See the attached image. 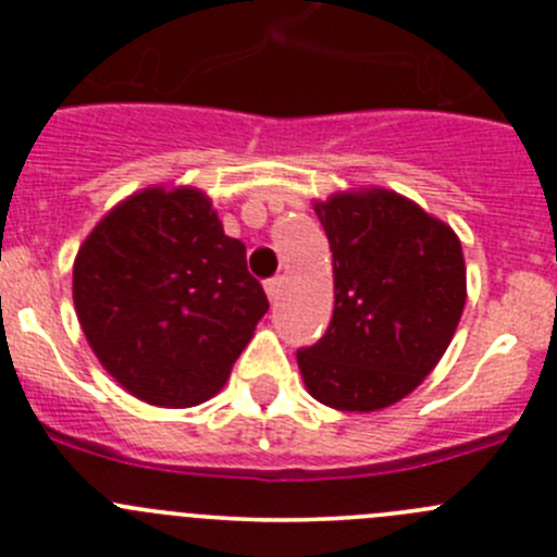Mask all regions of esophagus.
Wrapping results in <instances>:
<instances>
[{
	"label": "esophagus",
	"instance_id": "1",
	"mask_svg": "<svg viewBox=\"0 0 557 557\" xmlns=\"http://www.w3.org/2000/svg\"><path fill=\"white\" fill-rule=\"evenodd\" d=\"M280 290H283V277L269 280V283H267V294H269V299H272V302H277V299H280Z\"/></svg>",
	"mask_w": 557,
	"mask_h": 557
}]
</instances>
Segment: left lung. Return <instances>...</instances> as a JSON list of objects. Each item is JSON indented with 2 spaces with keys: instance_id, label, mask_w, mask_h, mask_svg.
<instances>
[{
  "instance_id": "obj_1",
  "label": "left lung",
  "mask_w": 557,
  "mask_h": 557,
  "mask_svg": "<svg viewBox=\"0 0 557 557\" xmlns=\"http://www.w3.org/2000/svg\"><path fill=\"white\" fill-rule=\"evenodd\" d=\"M332 249L326 335L296 351L310 396L337 412L407 398L443 360L467 302L461 242L409 197L382 186L313 200Z\"/></svg>"
}]
</instances>
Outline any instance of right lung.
<instances>
[{"instance_id":"1","label":"right lung","mask_w":557,"mask_h":557,"mask_svg":"<svg viewBox=\"0 0 557 557\" xmlns=\"http://www.w3.org/2000/svg\"><path fill=\"white\" fill-rule=\"evenodd\" d=\"M74 308L92 355L126 393L186 409L225 387L269 299L211 197L156 184L87 233L74 258Z\"/></svg>"}]
</instances>
